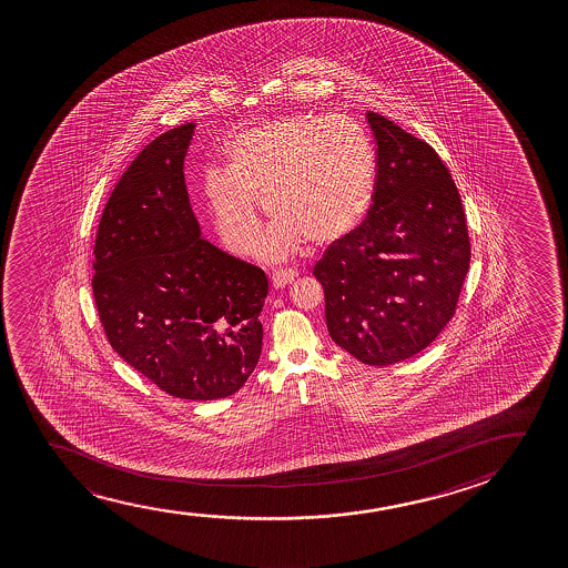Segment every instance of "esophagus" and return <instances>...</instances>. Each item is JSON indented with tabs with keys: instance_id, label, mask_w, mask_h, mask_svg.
<instances>
[{
	"instance_id": "obj_1",
	"label": "esophagus",
	"mask_w": 568,
	"mask_h": 568,
	"mask_svg": "<svg viewBox=\"0 0 568 568\" xmlns=\"http://www.w3.org/2000/svg\"><path fill=\"white\" fill-rule=\"evenodd\" d=\"M296 275H298V272H295V270H283V267L275 270V272L272 273L273 287H285L291 281L295 280Z\"/></svg>"
}]
</instances>
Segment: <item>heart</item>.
Returning a JSON list of instances; mask_svg holds the SVG:
<instances>
[{
  "instance_id": "heart-1",
  "label": "heart",
  "mask_w": 568,
  "mask_h": 568,
  "mask_svg": "<svg viewBox=\"0 0 568 568\" xmlns=\"http://www.w3.org/2000/svg\"><path fill=\"white\" fill-rule=\"evenodd\" d=\"M226 155L229 169L210 166L203 174V195L217 233L236 254L248 252L262 229L256 200L275 219L260 246L265 257L287 256L301 241H339L373 203V141L343 114L267 120L236 133Z\"/></svg>"
}]
</instances>
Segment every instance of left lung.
I'll return each mask as SVG.
<instances>
[{"mask_svg":"<svg viewBox=\"0 0 568 568\" xmlns=\"http://www.w3.org/2000/svg\"><path fill=\"white\" fill-rule=\"evenodd\" d=\"M376 190L365 221L314 265L327 332L365 365L427 349L458 308L471 242L458 187L427 141L378 112Z\"/></svg>","mask_w":568,"mask_h":568,"instance_id":"left-lung-1","label":"left lung"}]
</instances>
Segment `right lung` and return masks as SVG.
Listing matches in <instances>:
<instances>
[{"instance_id": "obj_1", "label": "right lung", "mask_w": 568, "mask_h": 568, "mask_svg": "<svg viewBox=\"0 0 568 568\" xmlns=\"http://www.w3.org/2000/svg\"><path fill=\"white\" fill-rule=\"evenodd\" d=\"M194 128L161 133L118 180L94 239L93 295L128 365L171 396L207 402L254 373L270 285L200 236L182 171Z\"/></svg>"}]
</instances>
